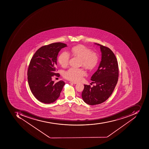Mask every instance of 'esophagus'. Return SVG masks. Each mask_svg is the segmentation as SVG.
Segmentation results:
<instances>
[{
    "instance_id": "esophagus-1",
    "label": "esophagus",
    "mask_w": 149,
    "mask_h": 149,
    "mask_svg": "<svg viewBox=\"0 0 149 149\" xmlns=\"http://www.w3.org/2000/svg\"><path fill=\"white\" fill-rule=\"evenodd\" d=\"M69 83H71V84H77V82H74V81H71L69 82Z\"/></svg>"
}]
</instances>
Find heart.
I'll return each mask as SVG.
<instances>
[{
	"instance_id": "heart-1",
	"label": "heart",
	"mask_w": 149,
	"mask_h": 149,
	"mask_svg": "<svg viewBox=\"0 0 149 149\" xmlns=\"http://www.w3.org/2000/svg\"><path fill=\"white\" fill-rule=\"evenodd\" d=\"M71 54L74 56L81 59V64L86 69H92L97 65L98 55L96 52L82 45L74 47L71 49ZM70 56L68 52H64L58 57V62L62 67L65 68L69 63ZM86 75L85 71L81 68H71L65 72L64 76L66 79L72 81H79Z\"/></svg>"
}]
</instances>
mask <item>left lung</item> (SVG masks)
I'll use <instances>...</instances> for the list:
<instances>
[{
  "mask_svg": "<svg viewBox=\"0 0 149 149\" xmlns=\"http://www.w3.org/2000/svg\"><path fill=\"white\" fill-rule=\"evenodd\" d=\"M100 47L102 59L97 70L91 80L96 85L93 87L84 85L81 97L90 105H97L105 102L113 93L118 81V62L110 48L95 43Z\"/></svg>",
  "mask_w": 149,
  "mask_h": 149,
  "instance_id": "obj_1",
  "label": "left lung"
}]
</instances>
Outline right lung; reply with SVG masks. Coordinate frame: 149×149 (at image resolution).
Wrapping results in <instances>:
<instances>
[{
    "mask_svg": "<svg viewBox=\"0 0 149 149\" xmlns=\"http://www.w3.org/2000/svg\"><path fill=\"white\" fill-rule=\"evenodd\" d=\"M67 47L62 42H55L42 47L36 52L30 61L28 71V83L33 94L39 102L50 104L59 97L65 85L63 81L54 83L52 76L56 73L58 52Z\"/></svg>",
    "mask_w": 149,
    "mask_h": 149,
    "instance_id": "add662e5",
    "label": "right lung"
}]
</instances>
